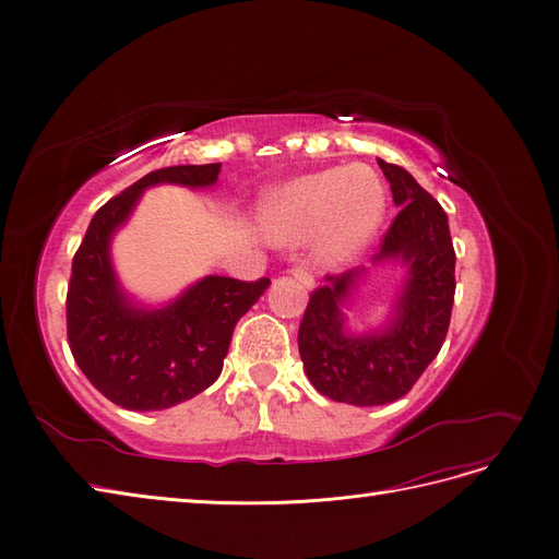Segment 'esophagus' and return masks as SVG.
<instances>
[{
  "instance_id": "34e87169",
  "label": "esophagus",
  "mask_w": 559,
  "mask_h": 559,
  "mask_svg": "<svg viewBox=\"0 0 559 559\" xmlns=\"http://www.w3.org/2000/svg\"><path fill=\"white\" fill-rule=\"evenodd\" d=\"M289 274L295 276L299 283H304L306 287H314V278H312V274L306 267H299V264H297V267L289 270Z\"/></svg>"
}]
</instances>
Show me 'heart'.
<instances>
[{"instance_id": "1", "label": "heart", "mask_w": 559, "mask_h": 559, "mask_svg": "<svg viewBox=\"0 0 559 559\" xmlns=\"http://www.w3.org/2000/svg\"><path fill=\"white\" fill-rule=\"evenodd\" d=\"M383 215V181L362 163L299 176L262 205V222L276 242L295 245L312 235V253L326 267L358 258Z\"/></svg>"}]
</instances>
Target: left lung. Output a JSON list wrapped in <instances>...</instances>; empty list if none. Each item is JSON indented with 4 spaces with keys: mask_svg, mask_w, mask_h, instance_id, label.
<instances>
[{
    "mask_svg": "<svg viewBox=\"0 0 559 559\" xmlns=\"http://www.w3.org/2000/svg\"><path fill=\"white\" fill-rule=\"evenodd\" d=\"M399 215L373 262L401 260L407 278L390 324L371 335L344 331L342 306L365 267L326 274L299 326V354L319 394L350 405H385L405 396L442 348L455 297L449 217L407 169L378 158Z\"/></svg>",
    "mask_w": 559,
    "mask_h": 559,
    "instance_id": "obj_1",
    "label": "left lung"
}]
</instances>
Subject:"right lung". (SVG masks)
Instances as JSON below:
<instances>
[{
    "label": "right lung",
    "instance_id": "right-lung-1",
    "mask_svg": "<svg viewBox=\"0 0 559 559\" xmlns=\"http://www.w3.org/2000/svg\"><path fill=\"white\" fill-rule=\"evenodd\" d=\"M222 163L176 165L142 176L95 213L74 253L68 285V342L85 378L115 405L165 409L211 388L222 373L240 317L270 287L205 276L171 304L138 308L117 283L110 238L133 213L142 190L158 183L209 188Z\"/></svg>",
    "mask_w": 559,
    "mask_h": 559
}]
</instances>
